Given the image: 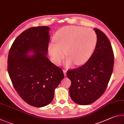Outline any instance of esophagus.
Here are the masks:
<instances>
[{
	"mask_svg": "<svg viewBox=\"0 0 124 124\" xmlns=\"http://www.w3.org/2000/svg\"><path fill=\"white\" fill-rule=\"evenodd\" d=\"M67 70H63V73H64V76H66V75H67Z\"/></svg>",
	"mask_w": 124,
	"mask_h": 124,
	"instance_id": "1",
	"label": "esophagus"
}]
</instances>
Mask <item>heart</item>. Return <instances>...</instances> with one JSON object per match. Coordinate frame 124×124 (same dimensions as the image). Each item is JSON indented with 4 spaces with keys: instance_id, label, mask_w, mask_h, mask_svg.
<instances>
[{
    "instance_id": "b5f03b06",
    "label": "heart",
    "mask_w": 124,
    "mask_h": 124,
    "mask_svg": "<svg viewBox=\"0 0 124 124\" xmlns=\"http://www.w3.org/2000/svg\"><path fill=\"white\" fill-rule=\"evenodd\" d=\"M48 51L52 61L58 64L64 54L68 57L67 66L72 62L82 65L92 56L97 43V35L92 29L81 26H68L60 29L54 37Z\"/></svg>"
}]
</instances>
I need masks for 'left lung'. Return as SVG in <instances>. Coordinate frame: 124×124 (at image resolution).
<instances>
[{"label": "left lung", "instance_id": "obj_1", "mask_svg": "<svg viewBox=\"0 0 124 124\" xmlns=\"http://www.w3.org/2000/svg\"><path fill=\"white\" fill-rule=\"evenodd\" d=\"M94 29L97 43L93 54L83 66L67 72L71 81L70 97L79 105H89L103 95L113 70L114 55L111 43L104 33Z\"/></svg>", "mask_w": 124, "mask_h": 124}]
</instances>
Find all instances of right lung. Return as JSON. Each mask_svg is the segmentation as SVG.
I'll return each instance as SVG.
<instances>
[{
  "label": "right lung",
  "instance_id": "right-lung-1",
  "mask_svg": "<svg viewBox=\"0 0 124 124\" xmlns=\"http://www.w3.org/2000/svg\"><path fill=\"white\" fill-rule=\"evenodd\" d=\"M49 30L47 26H38L23 31L14 41L8 58V72L14 87L23 101L35 107L49 104L64 78L62 70L46 56ZM30 51L35 54L29 56Z\"/></svg>",
  "mask_w": 124,
  "mask_h": 124
}]
</instances>
